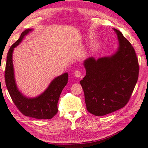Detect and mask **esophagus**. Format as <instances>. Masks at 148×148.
Wrapping results in <instances>:
<instances>
[{
    "instance_id": "34e87169",
    "label": "esophagus",
    "mask_w": 148,
    "mask_h": 148,
    "mask_svg": "<svg viewBox=\"0 0 148 148\" xmlns=\"http://www.w3.org/2000/svg\"><path fill=\"white\" fill-rule=\"evenodd\" d=\"M74 75H75V77H79L81 76V71L79 70H76L75 71Z\"/></svg>"
}]
</instances>
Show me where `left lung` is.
Returning <instances> with one entry per match:
<instances>
[{"instance_id": "1", "label": "left lung", "mask_w": 148, "mask_h": 148, "mask_svg": "<svg viewBox=\"0 0 148 148\" xmlns=\"http://www.w3.org/2000/svg\"><path fill=\"white\" fill-rule=\"evenodd\" d=\"M114 29L120 43L118 51L112 57L85 60L86 73L79 82L86 109L95 116H105L124 107L138 78L139 64L134 48L122 33Z\"/></svg>"}]
</instances>
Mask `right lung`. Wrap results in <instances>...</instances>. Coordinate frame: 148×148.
I'll use <instances>...</instances> for the list:
<instances>
[{
  "mask_svg": "<svg viewBox=\"0 0 148 148\" xmlns=\"http://www.w3.org/2000/svg\"><path fill=\"white\" fill-rule=\"evenodd\" d=\"M31 29H25L20 38L10 47L7 56L5 65V84L11 98L17 109L25 116L36 119H50L58 112L57 102L64 86L67 84L69 75L67 73L54 79L50 86L41 95L35 98H27L18 91L15 83L12 53L14 48L20 43L24 36Z\"/></svg>",
  "mask_w": 148,
  "mask_h": 148,
  "instance_id": "obj_1",
  "label": "right lung"
}]
</instances>
